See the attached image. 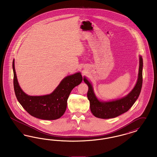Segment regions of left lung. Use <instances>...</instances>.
Here are the masks:
<instances>
[{
	"label": "left lung",
	"instance_id": "1",
	"mask_svg": "<svg viewBox=\"0 0 157 157\" xmlns=\"http://www.w3.org/2000/svg\"><path fill=\"white\" fill-rule=\"evenodd\" d=\"M142 57H140V67L138 78L134 88L125 97L111 102H101L95 97L92 86L90 82L85 78L83 81L88 86L87 97L90 102V111L92 114L99 118L109 119L115 118L120 115L127 112L134 105L139 97L142 85Z\"/></svg>",
	"mask_w": 157,
	"mask_h": 157
}]
</instances>
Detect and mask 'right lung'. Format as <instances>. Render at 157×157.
I'll return each mask as SVG.
<instances>
[{
	"label": "right lung",
	"mask_w": 157,
	"mask_h": 157,
	"mask_svg": "<svg viewBox=\"0 0 157 157\" xmlns=\"http://www.w3.org/2000/svg\"><path fill=\"white\" fill-rule=\"evenodd\" d=\"M13 86L19 102L30 115L39 119L55 120L60 118L66 111L67 101L71 90L82 81L81 73L67 76L60 83L52 94L44 96L33 97L24 93L17 80L13 61Z\"/></svg>",
	"instance_id": "add662e5"
}]
</instances>
